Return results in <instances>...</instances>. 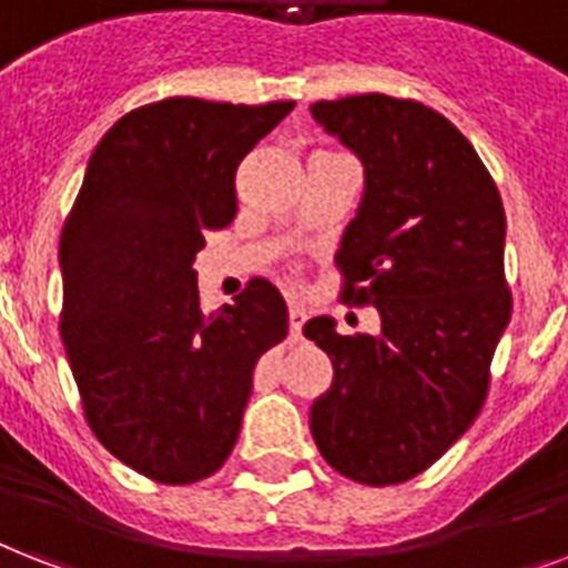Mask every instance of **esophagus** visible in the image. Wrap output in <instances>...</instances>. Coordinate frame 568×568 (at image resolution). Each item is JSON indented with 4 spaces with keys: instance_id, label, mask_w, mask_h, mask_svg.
<instances>
[{
    "instance_id": "esophagus-1",
    "label": "esophagus",
    "mask_w": 568,
    "mask_h": 568,
    "mask_svg": "<svg viewBox=\"0 0 568 568\" xmlns=\"http://www.w3.org/2000/svg\"><path fill=\"white\" fill-rule=\"evenodd\" d=\"M306 306L303 303H297V300H292L288 303V326H292V335L294 338H300V329H303V324H306Z\"/></svg>"
}]
</instances>
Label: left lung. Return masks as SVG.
I'll return each instance as SVG.
<instances>
[{"label": "left lung", "mask_w": 568, "mask_h": 568, "mask_svg": "<svg viewBox=\"0 0 568 568\" xmlns=\"http://www.w3.org/2000/svg\"><path fill=\"white\" fill-rule=\"evenodd\" d=\"M312 116L364 165L335 262L344 300L376 306L382 332L303 326L335 371L308 428L332 469L385 487L432 467L481 412L510 321L505 206L467 136L419 101L367 92Z\"/></svg>", "instance_id": "1"}]
</instances>
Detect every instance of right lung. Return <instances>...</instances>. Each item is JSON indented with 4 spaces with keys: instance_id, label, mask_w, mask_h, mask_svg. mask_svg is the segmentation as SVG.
<instances>
[{
    "instance_id": "obj_1",
    "label": "right lung",
    "mask_w": 568,
    "mask_h": 568,
    "mask_svg": "<svg viewBox=\"0 0 568 568\" xmlns=\"http://www.w3.org/2000/svg\"><path fill=\"white\" fill-rule=\"evenodd\" d=\"M294 101L163 99L95 145L60 233V338L101 446L140 476L192 484L227 460L253 367L285 338L268 280L206 315L195 253L236 219V169Z\"/></svg>"
}]
</instances>
